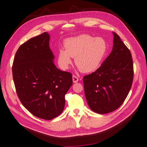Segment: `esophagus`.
Listing matches in <instances>:
<instances>
[{
    "label": "esophagus",
    "instance_id": "obj_1",
    "mask_svg": "<svg viewBox=\"0 0 147 147\" xmlns=\"http://www.w3.org/2000/svg\"><path fill=\"white\" fill-rule=\"evenodd\" d=\"M72 80H73L74 83H77V82L78 81V77H77V76L75 75H73V76H72Z\"/></svg>",
    "mask_w": 147,
    "mask_h": 147
}]
</instances>
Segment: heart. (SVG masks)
<instances>
[{"label":"heart","mask_w":147,"mask_h":147,"mask_svg":"<svg viewBox=\"0 0 147 147\" xmlns=\"http://www.w3.org/2000/svg\"><path fill=\"white\" fill-rule=\"evenodd\" d=\"M64 49H61L58 63L63 69H67L75 57V64L81 72H91L100 66L107 51V43L101 38L82 34L67 39Z\"/></svg>","instance_id":"heart-1"}]
</instances>
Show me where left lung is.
I'll return each mask as SVG.
<instances>
[{
  "label": "left lung",
  "mask_w": 147,
  "mask_h": 147,
  "mask_svg": "<svg viewBox=\"0 0 147 147\" xmlns=\"http://www.w3.org/2000/svg\"><path fill=\"white\" fill-rule=\"evenodd\" d=\"M109 57L95 72L85 75V96L92 110L105 114L118 109L124 102L133 80L131 52L115 32Z\"/></svg>",
  "instance_id": "8db88e82"
}]
</instances>
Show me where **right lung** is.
Segmentation results:
<instances>
[{"label":"right lung","mask_w":147,"mask_h":147,"mask_svg":"<svg viewBox=\"0 0 147 147\" xmlns=\"http://www.w3.org/2000/svg\"><path fill=\"white\" fill-rule=\"evenodd\" d=\"M46 32L31 38L17 51L12 67L16 92L31 113L51 120L59 116L65 95L73 83L72 74L57 68Z\"/></svg>","instance_id":"add662e5"}]
</instances>
